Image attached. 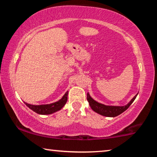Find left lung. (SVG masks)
<instances>
[{"label":"left lung","instance_id":"left-lung-1","mask_svg":"<svg viewBox=\"0 0 157 157\" xmlns=\"http://www.w3.org/2000/svg\"><path fill=\"white\" fill-rule=\"evenodd\" d=\"M137 95L138 94L135 95V96L132 98V100L125 106H107L102 105L93 99V98L90 96L89 93L87 94L86 98L89 103L90 107H91L92 109L95 111L96 113L107 117H115L120 115L121 113L127 110V109L129 108V106L132 105V103L134 102V100L136 99Z\"/></svg>","mask_w":157,"mask_h":157}]
</instances>
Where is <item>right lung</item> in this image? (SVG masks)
<instances>
[{"mask_svg":"<svg viewBox=\"0 0 157 157\" xmlns=\"http://www.w3.org/2000/svg\"><path fill=\"white\" fill-rule=\"evenodd\" d=\"M68 100V91L62 97V99H60L57 102L49 105H33L28 104L25 102L26 106L33 110L34 112H36L41 115H47V114H51L52 113L56 112V111L60 110L67 102Z\"/></svg>","mask_w":157,"mask_h":157,"instance_id":"1","label":"right lung"}]
</instances>
